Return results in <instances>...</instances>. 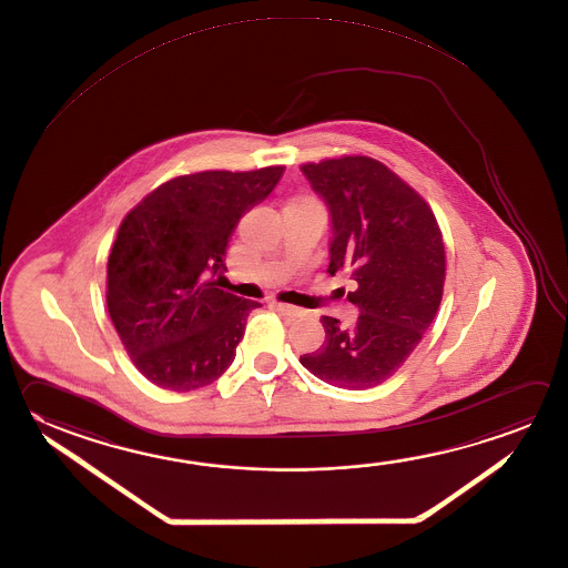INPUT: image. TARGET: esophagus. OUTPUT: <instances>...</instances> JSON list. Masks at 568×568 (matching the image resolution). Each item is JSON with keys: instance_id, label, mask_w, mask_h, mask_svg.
<instances>
[{"instance_id": "esophagus-1", "label": "esophagus", "mask_w": 568, "mask_h": 568, "mask_svg": "<svg viewBox=\"0 0 568 568\" xmlns=\"http://www.w3.org/2000/svg\"><path fill=\"white\" fill-rule=\"evenodd\" d=\"M272 306L278 310L280 314L288 316V318H298L300 314H302V310L296 308V306H290V304H284V302H272Z\"/></svg>"}]
</instances>
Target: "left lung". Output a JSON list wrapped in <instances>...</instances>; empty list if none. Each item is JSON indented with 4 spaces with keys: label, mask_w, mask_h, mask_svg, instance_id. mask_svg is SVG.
<instances>
[{
    "label": "left lung",
    "mask_w": 568,
    "mask_h": 568,
    "mask_svg": "<svg viewBox=\"0 0 568 568\" xmlns=\"http://www.w3.org/2000/svg\"><path fill=\"white\" fill-rule=\"evenodd\" d=\"M302 172L331 207L328 274L351 272L361 316L352 328L322 316L326 341L300 364L338 388H374L408 361L438 312L443 232L426 200L374 158L342 155Z\"/></svg>",
    "instance_id": "obj_1"
}]
</instances>
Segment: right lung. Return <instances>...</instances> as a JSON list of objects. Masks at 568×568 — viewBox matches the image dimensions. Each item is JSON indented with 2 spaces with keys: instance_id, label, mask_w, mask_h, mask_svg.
Segmentation results:
<instances>
[{
  "instance_id": "right-lung-1",
  "label": "right lung",
  "mask_w": 568,
  "mask_h": 568,
  "mask_svg": "<svg viewBox=\"0 0 568 568\" xmlns=\"http://www.w3.org/2000/svg\"><path fill=\"white\" fill-rule=\"evenodd\" d=\"M282 174L284 165L178 175L122 220L105 302L128 356L155 386L196 390L234 362L247 314L262 304L217 288L227 242Z\"/></svg>"
}]
</instances>
